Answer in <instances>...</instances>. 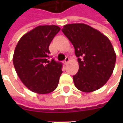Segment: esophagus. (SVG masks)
Listing matches in <instances>:
<instances>
[{"instance_id":"esophagus-1","label":"esophagus","mask_w":123,"mask_h":123,"mask_svg":"<svg viewBox=\"0 0 123 123\" xmlns=\"http://www.w3.org/2000/svg\"><path fill=\"white\" fill-rule=\"evenodd\" d=\"M69 61H70V59H69V57H66V59H65V60H64V62H63V63H64V64H65V65H66V64H68V63Z\"/></svg>"}]
</instances>
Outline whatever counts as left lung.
I'll list each match as a JSON object with an SVG mask.
<instances>
[{
  "label": "left lung",
  "instance_id": "obj_1",
  "mask_svg": "<svg viewBox=\"0 0 123 123\" xmlns=\"http://www.w3.org/2000/svg\"><path fill=\"white\" fill-rule=\"evenodd\" d=\"M73 45L79 68L73 76L75 87L91 92L103 87L110 78L116 55L111 42L99 31L83 23L69 24L62 29Z\"/></svg>",
  "mask_w": 123,
  "mask_h": 123
}]
</instances>
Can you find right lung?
Segmentation results:
<instances>
[{
	"instance_id": "obj_1",
	"label": "right lung",
	"mask_w": 123,
	"mask_h": 123,
	"mask_svg": "<svg viewBox=\"0 0 123 123\" xmlns=\"http://www.w3.org/2000/svg\"><path fill=\"white\" fill-rule=\"evenodd\" d=\"M59 31L56 25L37 26L22 36L16 46L14 68L22 82L32 92L48 94L58 86L62 64L49 60V47Z\"/></svg>"
}]
</instances>
